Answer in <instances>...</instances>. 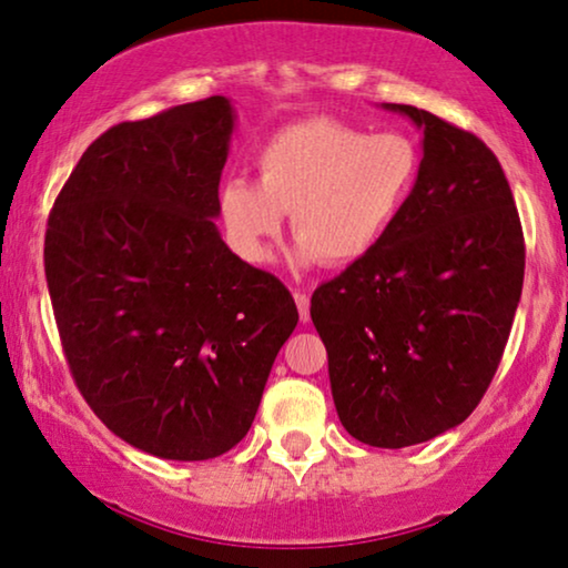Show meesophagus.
<instances>
[{"label":"esophagus","mask_w":568,"mask_h":568,"mask_svg":"<svg viewBox=\"0 0 568 568\" xmlns=\"http://www.w3.org/2000/svg\"><path fill=\"white\" fill-rule=\"evenodd\" d=\"M293 298H295V306H298L301 322H308V318H311V298H308V293L295 291Z\"/></svg>","instance_id":"34e87169"}]
</instances>
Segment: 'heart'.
Segmentation results:
<instances>
[{"mask_svg": "<svg viewBox=\"0 0 568 568\" xmlns=\"http://www.w3.org/2000/svg\"><path fill=\"white\" fill-rule=\"evenodd\" d=\"M422 149L404 131L371 133L332 115L283 125L257 151V178L221 190L226 236L246 262L270 260L291 213L295 270L349 267L378 250L417 187Z\"/></svg>", "mask_w": 568, "mask_h": 568, "instance_id": "heart-1", "label": "heart"}]
</instances>
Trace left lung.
I'll return each instance as SVG.
<instances>
[{
    "label": "left lung",
    "mask_w": 568,
    "mask_h": 568,
    "mask_svg": "<svg viewBox=\"0 0 568 568\" xmlns=\"http://www.w3.org/2000/svg\"><path fill=\"white\" fill-rule=\"evenodd\" d=\"M417 187L378 250L311 295L342 427L373 447L427 443L481 402L525 277L520 215L499 159L427 110Z\"/></svg>",
    "instance_id": "obj_1"
}]
</instances>
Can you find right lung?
Here are the masks:
<instances>
[{
	"label": "right lung",
	"mask_w": 568,
	"mask_h": 568,
	"mask_svg": "<svg viewBox=\"0 0 568 568\" xmlns=\"http://www.w3.org/2000/svg\"><path fill=\"white\" fill-rule=\"evenodd\" d=\"M231 131L221 94L118 123L48 215L45 281L77 388L159 458L207 460L242 440L298 324L287 287L213 223Z\"/></svg>",
	"instance_id": "add662e5"
}]
</instances>
